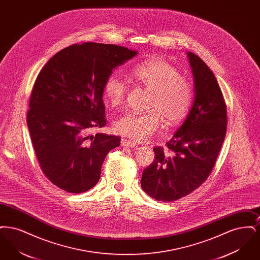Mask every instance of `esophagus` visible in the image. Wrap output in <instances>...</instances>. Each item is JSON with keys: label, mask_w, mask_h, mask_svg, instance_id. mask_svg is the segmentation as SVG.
<instances>
[{"label": "esophagus", "mask_w": 260, "mask_h": 260, "mask_svg": "<svg viewBox=\"0 0 260 260\" xmlns=\"http://www.w3.org/2000/svg\"><path fill=\"white\" fill-rule=\"evenodd\" d=\"M122 145L124 146V147H131V148H134V147H136V144L135 142H132V141L127 140V139H124V138H123V139H122Z\"/></svg>", "instance_id": "1"}]
</instances>
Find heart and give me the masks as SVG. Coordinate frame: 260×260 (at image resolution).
Returning a JSON list of instances; mask_svg holds the SVG:
<instances>
[{
  "label": "heart",
  "instance_id": "b5f03b06",
  "mask_svg": "<svg viewBox=\"0 0 260 260\" xmlns=\"http://www.w3.org/2000/svg\"><path fill=\"white\" fill-rule=\"evenodd\" d=\"M133 77L151 91L149 111L123 113L115 122L118 134L135 141H144L161 128L162 120L170 127L181 124L192 107L194 88L191 81L179 70L162 59L140 62L133 68ZM103 96L113 106L123 103L126 84L118 71L108 75L103 83Z\"/></svg>",
  "mask_w": 260,
  "mask_h": 260
}]
</instances>
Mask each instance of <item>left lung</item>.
<instances>
[{"label":"left lung","instance_id":"obj_1","mask_svg":"<svg viewBox=\"0 0 260 260\" xmlns=\"http://www.w3.org/2000/svg\"><path fill=\"white\" fill-rule=\"evenodd\" d=\"M195 82V100L173 138L154 147L155 159L142 173V189L157 201L183 198L202 185L215 166L227 129L222 91L209 66L188 52Z\"/></svg>","mask_w":260,"mask_h":260}]
</instances>
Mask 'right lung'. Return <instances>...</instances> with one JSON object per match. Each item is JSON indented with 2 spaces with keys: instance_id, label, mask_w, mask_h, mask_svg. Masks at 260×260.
I'll use <instances>...</instances> for the list:
<instances>
[{
  "instance_id": "right-lung-1",
  "label": "right lung",
  "mask_w": 260,
  "mask_h": 260,
  "mask_svg": "<svg viewBox=\"0 0 260 260\" xmlns=\"http://www.w3.org/2000/svg\"><path fill=\"white\" fill-rule=\"evenodd\" d=\"M136 53L116 45L74 44L55 53L38 75L27 125L41 170L62 190L78 194L92 188L106 155L120 145L121 137L92 131L106 124V77Z\"/></svg>"
}]
</instances>
